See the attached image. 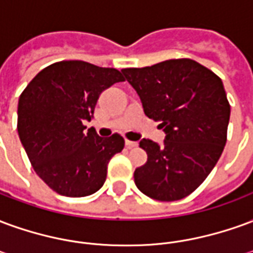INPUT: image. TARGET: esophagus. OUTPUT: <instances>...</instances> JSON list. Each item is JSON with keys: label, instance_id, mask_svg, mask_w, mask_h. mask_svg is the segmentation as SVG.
I'll use <instances>...</instances> for the list:
<instances>
[{"label": "esophagus", "instance_id": "esophagus-1", "mask_svg": "<svg viewBox=\"0 0 253 253\" xmlns=\"http://www.w3.org/2000/svg\"><path fill=\"white\" fill-rule=\"evenodd\" d=\"M126 146L128 149H132V148H137L138 143L137 142H132V141H128V139H126Z\"/></svg>", "mask_w": 253, "mask_h": 253}]
</instances>
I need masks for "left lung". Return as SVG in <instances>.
<instances>
[{
	"instance_id": "obj_1",
	"label": "left lung",
	"mask_w": 253,
	"mask_h": 253,
	"mask_svg": "<svg viewBox=\"0 0 253 253\" xmlns=\"http://www.w3.org/2000/svg\"><path fill=\"white\" fill-rule=\"evenodd\" d=\"M122 73L145 115L165 132L163 145L141 139L148 161L134 172L135 186L156 201L183 199L209 176L226 143L230 105L222 81L187 58Z\"/></svg>"
}]
</instances>
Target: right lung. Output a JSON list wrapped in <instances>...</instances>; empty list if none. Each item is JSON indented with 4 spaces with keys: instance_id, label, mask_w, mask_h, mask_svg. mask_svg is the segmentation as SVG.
<instances>
[{
    "instance_id": "add662e5",
    "label": "right lung",
    "mask_w": 253,
    "mask_h": 253,
    "mask_svg": "<svg viewBox=\"0 0 253 253\" xmlns=\"http://www.w3.org/2000/svg\"><path fill=\"white\" fill-rule=\"evenodd\" d=\"M121 81L116 69L62 61L38 73L20 96V141L38 176L59 195L99 191L110 160L125 148L119 134L101 138L84 126L93 118L100 93Z\"/></svg>"
}]
</instances>
